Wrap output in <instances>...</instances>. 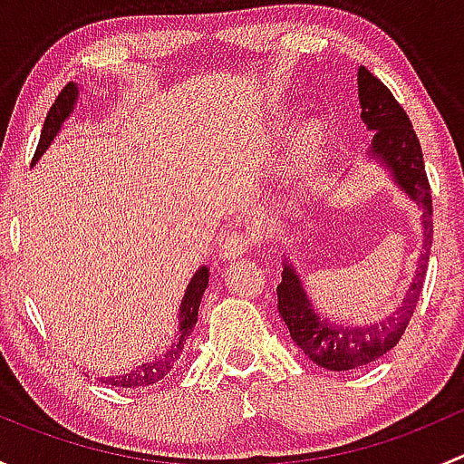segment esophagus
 Listing matches in <instances>:
<instances>
[{
    "label": "esophagus",
    "mask_w": 464,
    "mask_h": 464,
    "mask_svg": "<svg viewBox=\"0 0 464 464\" xmlns=\"http://www.w3.org/2000/svg\"><path fill=\"white\" fill-rule=\"evenodd\" d=\"M256 240H258V237H254V233L233 231L222 240L219 254H222V258H240V256H245L246 251L256 245Z\"/></svg>",
    "instance_id": "34e87169"
}]
</instances>
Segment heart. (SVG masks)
<instances>
[{
	"label": "heart",
	"instance_id": "b5f03b06",
	"mask_svg": "<svg viewBox=\"0 0 464 464\" xmlns=\"http://www.w3.org/2000/svg\"><path fill=\"white\" fill-rule=\"evenodd\" d=\"M325 143H327V130L323 128L321 123L307 125L296 139V152H294V157H296L298 168L307 170L310 166H314V163L319 161L323 150H325Z\"/></svg>",
	"mask_w": 464,
	"mask_h": 464
}]
</instances>
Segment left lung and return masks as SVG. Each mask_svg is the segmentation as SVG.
<instances>
[{
  "mask_svg": "<svg viewBox=\"0 0 464 464\" xmlns=\"http://www.w3.org/2000/svg\"><path fill=\"white\" fill-rule=\"evenodd\" d=\"M357 81L362 121L368 128L375 130L372 154L391 168L397 184L424 208V254L400 310L392 312L388 319L366 327H343L330 321H321L312 310L296 274L289 269V265L285 266L283 283L276 289L280 316L289 327V334L296 341L298 348L321 368L336 372L368 366L388 350L395 348L418 307L424 278H427L429 249H431L433 240L431 186H429L427 170H424L418 134L406 116L404 107L395 101L391 89L383 85L375 73L368 72L366 67H359Z\"/></svg>",
  "mask_w": 464,
  "mask_h": 464,
  "instance_id": "left-lung-1",
  "label": "left lung"
}]
</instances>
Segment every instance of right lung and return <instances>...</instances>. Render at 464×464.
Masks as SVG:
<instances>
[{"label":"right lung","mask_w":464,"mask_h":464,"mask_svg":"<svg viewBox=\"0 0 464 464\" xmlns=\"http://www.w3.org/2000/svg\"><path fill=\"white\" fill-rule=\"evenodd\" d=\"M76 98H78L76 85H73V82H67L63 92L58 93V98H55L53 105H51L49 114H46L44 128H42L40 143H37L35 154H33V161H35V159L40 157V154L44 152L46 148H49L51 141H53V137H55V134H58V130H60V125H63V121L67 119L69 114H72L73 102H76ZM206 285H208V269H206V266H202V269H199L198 274L193 276V280H190L188 289H186L184 301H181L179 336H177L175 343L170 345V350H168V353L163 354L161 359H157V362L143 363V366H139L137 371L128 372V375L101 379V382L102 383H111V386H121V388H141V386H150V383L161 382V379L166 377L168 372H170L172 368L177 366V362H179V359H181V354H184L186 339H188L190 332H193V327H195V323H198L199 303H202V296H204V292H206Z\"/></svg>","instance_id":"right-lung-1"}]
</instances>
